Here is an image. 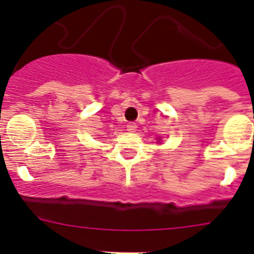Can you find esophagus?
I'll return each mask as SVG.
<instances>
[{
	"instance_id": "obj_1",
	"label": "esophagus",
	"mask_w": 254,
	"mask_h": 254,
	"mask_svg": "<svg viewBox=\"0 0 254 254\" xmlns=\"http://www.w3.org/2000/svg\"><path fill=\"white\" fill-rule=\"evenodd\" d=\"M136 128H137V126L134 125V123H128V125H127V131L128 132H134Z\"/></svg>"
}]
</instances>
